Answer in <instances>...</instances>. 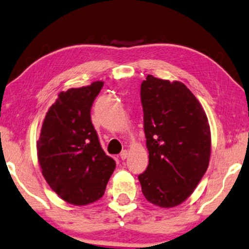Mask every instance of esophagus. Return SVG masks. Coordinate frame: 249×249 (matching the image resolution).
<instances>
[{"mask_svg":"<svg viewBox=\"0 0 249 249\" xmlns=\"http://www.w3.org/2000/svg\"><path fill=\"white\" fill-rule=\"evenodd\" d=\"M127 156H128V152L126 151V150H123V151L121 152V155H120V157H121V159L122 160H125L126 158H127Z\"/></svg>","mask_w":249,"mask_h":249,"instance_id":"esophagus-1","label":"esophagus"}]
</instances>
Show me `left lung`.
Instances as JSON below:
<instances>
[{"instance_id": "1", "label": "left lung", "mask_w": 249, "mask_h": 249, "mask_svg": "<svg viewBox=\"0 0 249 249\" xmlns=\"http://www.w3.org/2000/svg\"><path fill=\"white\" fill-rule=\"evenodd\" d=\"M141 103L149 151L139 175L142 193L152 204L174 208L190 197L209 167L208 117L184 83L150 74L141 83Z\"/></svg>"}]
</instances>
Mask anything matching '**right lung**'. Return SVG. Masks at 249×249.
I'll return each instance as SVG.
<instances>
[{
    "instance_id": "1",
    "label": "right lung",
    "mask_w": 249,
    "mask_h": 249,
    "mask_svg": "<svg viewBox=\"0 0 249 249\" xmlns=\"http://www.w3.org/2000/svg\"><path fill=\"white\" fill-rule=\"evenodd\" d=\"M103 81L58 93L37 141L41 173L65 202L87 205L104 195L115 160L101 148L90 111Z\"/></svg>"
}]
</instances>
